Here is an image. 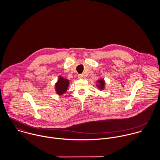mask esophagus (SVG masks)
I'll list each match as a JSON object with an SVG mask.
<instances>
[{"mask_svg": "<svg viewBox=\"0 0 160 160\" xmlns=\"http://www.w3.org/2000/svg\"><path fill=\"white\" fill-rule=\"evenodd\" d=\"M78 78H79V79H82V78H84V75H83V74H79V75H78Z\"/></svg>", "mask_w": 160, "mask_h": 160, "instance_id": "1", "label": "esophagus"}]
</instances>
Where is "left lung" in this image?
Returning a JSON list of instances; mask_svg holds the SVG:
<instances>
[{
  "instance_id": "1",
  "label": "left lung",
  "mask_w": 160,
  "mask_h": 160,
  "mask_svg": "<svg viewBox=\"0 0 160 160\" xmlns=\"http://www.w3.org/2000/svg\"><path fill=\"white\" fill-rule=\"evenodd\" d=\"M98 84H97V86L98 88L100 89H103V88H104V84H105V82L103 79H100L98 81Z\"/></svg>"
}]
</instances>
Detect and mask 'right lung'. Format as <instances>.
I'll list each match as a JSON object with an SVG mask.
<instances>
[{"label": "right lung", "mask_w": 160, "mask_h": 160, "mask_svg": "<svg viewBox=\"0 0 160 160\" xmlns=\"http://www.w3.org/2000/svg\"><path fill=\"white\" fill-rule=\"evenodd\" d=\"M69 86V81L64 79L63 78L60 77L57 83L56 84V91L58 94L62 95L64 92L67 91Z\"/></svg>", "instance_id": "right-lung-1"}]
</instances>
